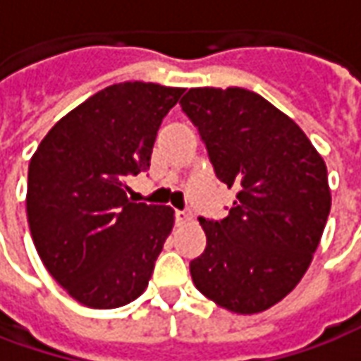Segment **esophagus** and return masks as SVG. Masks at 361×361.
I'll return each instance as SVG.
<instances>
[{"label":"esophagus","mask_w":361,"mask_h":361,"mask_svg":"<svg viewBox=\"0 0 361 361\" xmlns=\"http://www.w3.org/2000/svg\"><path fill=\"white\" fill-rule=\"evenodd\" d=\"M189 219H191V212L189 211H176V220L178 222H185Z\"/></svg>","instance_id":"34e87169"}]
</instances>
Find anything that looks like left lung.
I'll return each instance as SVG.
<instances>
[{"mask_svg": "<svg viewBox=\"0 0 361 361\" xmlns=\"http://www.w3.org/2000/svg\"><path fill=\"white\" fill-rule=\"evenodd\" d=\"M180 104L216 178L235 189L226 219H199L207 247L189 263L193 284L234 313L269 310L302 280L321 242L331 211L325 162L251 90L189 89Z\"/></svg>", "mask_w": 361, "mask_h": 361, "instance_id": "obj_1", "label": "left lung"}]
</instances>
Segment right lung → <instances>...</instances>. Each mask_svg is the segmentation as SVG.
I'll list each match as a JSON object with an SVG mask.
<instances>
[{
	"label": "right lung",
	"instance_id": "obj_1",
	"mask_svg": "<svg viewBox=\"0 0 361 361\" xmlns=\"http://www.w3.org/2000/svg\"><path fill=\"white\" fill-rule=\"evenodd\" d=\"M183 89L118 82L51 127L28 164L27 216L51 279L77 302L111 310L149 286L173 211L135 203L157 131Z\"/></svg>",
	"mask_w": 361,
	"mask_h": 361
}]
</instances>
